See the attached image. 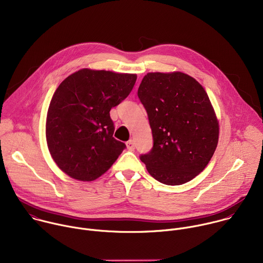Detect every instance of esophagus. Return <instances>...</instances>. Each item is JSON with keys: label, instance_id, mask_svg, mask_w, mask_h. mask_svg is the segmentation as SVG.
<instances>
[{"label": "esophagus", "instance_id": "esophagus-1", "mask_svg": "<svg viewBox=\"0 0 263 263\" xmlns=\"http://www.w3.org/2000/svg\"><path fill=\"white\" fill-rule=\"evenodd\" d=\"M127 148L129 149V151H134L135 144H134V141H133L132 139H130L129 141H127Z\"/></svg>", "mask_w": 263, "mask_h": 263}]
</instances>
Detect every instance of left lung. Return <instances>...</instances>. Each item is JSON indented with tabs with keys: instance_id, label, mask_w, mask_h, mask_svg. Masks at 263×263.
I'll list each match as a JSON object with an SVG mask.
<instances>
[{
	"instance_id": "1",
	"label": "left lung",
	"mask_w": 263,
	"mask_h": 263,
	"mask_svg": "<svg viewBox=\"0 0 263 263\" xmlns=\"http://www.w3.org/2000/svg\"><path fill=\"white\" fill-rule=\"evenodd\" d=\"M152 129L153 147L140 160L157 181L181 185L208 164L218 141V122L207 92L181 71L148 72L137 91Z\"/></svg>"
}]
</instances>
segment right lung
Here are the masks:
<instances>
[{
    "label": "right lung",
    "instance_id": "1",
    "mask_svg": "<svg viewBox=\"0 0 263 263\" xmlns=\"http://www.w3.org/2000/svg\"><path fill=\"white\" fill-rule=\"evenodd\" d=\"M136 78L134 73L83 68L61 82L49 106L46 136L62 172L92 181L119 158L126 144L114 137L109 112L129 96Z\"/></svg>",
    "mask_w": 263,
    "mask_h": 263
}]
</instances>
